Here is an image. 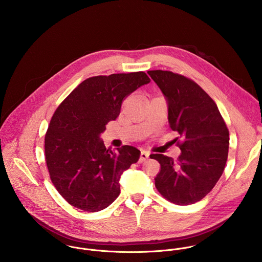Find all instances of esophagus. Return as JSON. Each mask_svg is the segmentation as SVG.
Masks as SVG:
<instances>
[{
    "label": "esophagus",
    "instance_id": "esophagus-1",
    "mask_svg": "<svg viewBox=\"0 0 262 262\" xmlns=\"http://www.w3.org/2000/svg\"><path fill=\"white\" fill-rule=\"evenodd\" d=\"M148 157H149V152H147V151H142V152L140 153L139 163H142V162H144L145 160H147V159H148Z\"/></svg>",
    "mask_w": 262,
    "mask_h": 262
}]
</instances>
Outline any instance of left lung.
Wrapping results in <instances>:
<instances>
[{
	"instance_id": "left-lung-1",
	"label": "left lung",
	"mask_w": 262,
	"mask_h": 262,
	"mask_svg": "<svg viewBox=\"0 0 262 262\" xmlns=\"http://www.w3.org/2000/svg\"><path fill=\"white\" fill-rule=\"evenodd\" d=\"M148 75L163 93L168 105V123L182 140V154L174 161L151 154L160 164L155 187L167 201L187 206L206 196L224 171L229 130L213 99L192 79L168 71Z\"/></svg>"
}]
</instances>
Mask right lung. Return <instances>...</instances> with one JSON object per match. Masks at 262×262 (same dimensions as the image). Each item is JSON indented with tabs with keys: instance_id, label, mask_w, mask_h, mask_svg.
Listing matches in <instances>:
<instances>
[{
	"instance_id": "1",
	"label": "right lung",
	"mask_w": 262,
	"mask_h": 262,
	"mask_svg": "<svg viewBox=\"0 0 262 262\" xmlns=\"http://www.w3.org/2000/svg\"><path fill=\"white\" fill-rule=\"evenodd\" d=\"M149 81L143 72L92 76L55 110L45 134V160L53 186L72 206L98 212L120 194V177L140 151L107 149L100 134L120 115L125 98Z\"/></svg>"
}]
</instances>
